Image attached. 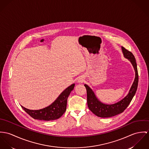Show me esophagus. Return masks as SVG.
Segmentation results:
<instances>
[{"label":"esophagus","instance_id":"1","mask_svg":"<svg viewBox=\"0 0 149 149\" xmlns=\"http://www.w3.org/2000/svg\"><path fill=\"white\" fill-rule=\"evenodd\" d=\"M83 81H84V79H83L82 78H80L78 79V82L83 83Z\"/></svg>","mask_w":149,"mask_h":149}]
</instances>
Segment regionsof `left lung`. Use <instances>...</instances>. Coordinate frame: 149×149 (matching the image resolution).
Listing matches in <instances>:
<instances>
[{
	"label": "left lung",
	"mask_w": 149,
	"mask_h": 149,
	"mask_svg": "<svg viewBox=\"0 0 149 149\" xmlns=\"http://www.w3.org/2000/svg\"><path fill=\"white\" fill-rule=\"evenodd\" d=\"M125 58L128 59L132 63L135 72V77L129 94L119 102L113 104H106L100 102L96 97L92 89L87 84L84 86L87 90V106L89 109L97 116L101 118H109L122 113L127 107L134 97L138 87V73L135 58L132 52L122 47Z\"/></svg>",
	"instance_id": "left-lung-1"
}]
</instances>
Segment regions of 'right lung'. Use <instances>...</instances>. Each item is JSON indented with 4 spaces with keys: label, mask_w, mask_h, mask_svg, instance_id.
Returning <instances> with one entry per match:
<instances>
[{
    "label": "right lung",
    "mask_w": 149,
    "mask_h": 149,
    "mask_svg": "<svg viewBox=\"0 0 149 149\" xmlns=\"http://www.w3.org/2000/svg\"><path fill=\"white\" fill-rule=\"evenodd\" d=\"M75 84L66 88L50 106L42 109L33 110L21 106L22 109L33 119L42 120H53L59 118L66 110L67 98L74 89Z\"/></svg>",
    "instance_id": "1"
}]
</instances>
